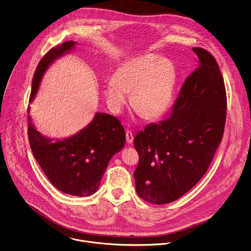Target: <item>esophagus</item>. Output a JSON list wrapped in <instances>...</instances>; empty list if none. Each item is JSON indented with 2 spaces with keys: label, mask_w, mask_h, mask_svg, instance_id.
I'll return each mask as SVG.
<instances>
[{
  "label": "esophagus",
  "mask_w": 251,
  "mask_h": 251,
  "mask_svg": "<svg viewBox=\"0 0 251 251\" xmlns=\"http://www.w3.org/2000/svg\"><path fill=\"white\" fill-rule=\"evenodd\" d=\"M126 140H127V143L129 145H131L134 141V136H133V133L130 132V131H127L126 132Z\"/></svg>",
  "instance_id": "obj_1"
}]
</instances>
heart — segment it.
Instances as JSON below:
<instances>
[{"label":"heart","instance_id":"b5f03b06","mask_svg":"<svg viewBox=\"0 0 251 251\" xmlns=\"http://www.w3.org/2000/svg\"><path fill=\"white\" fill-rule=\"evenodd\" d=\"M177 83L176 65L153 54L139 55L124 62L105 86L109 106L120 112L132 94L131 103L148 119L163 116L172 106Z\"/></svg>","mask_w":251,"mask_h":251}]
</instances>
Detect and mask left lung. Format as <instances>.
<instances>
[{
	"instance_id": "obj_1",
	"label": "left lung",
	"mask_w": 251,
	"mask_h": 251,
	"mask_svg": "<svg viewBox=\"0 0 251 251\" xmlns=\"http://www.w3.org/2000/svg\"><path fill=\"white\" fill-rule=\"evenodd\" d=\"M193 51L199 67L186 78L170 117L147 125L134 139L140 156L134 173L136 191L151 203H169L195 186L223 137V76L209 52Z\"/></svg>"
}]
</instances>
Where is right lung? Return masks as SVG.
<instances>
[{
	"label": "right lung",
	"mask_w": 251,
	"mask_h": 251,
	"mask_svg": "<svg viewBox=\"0 0 251 251\" xmlns=\"http://www.w3.org/2000/svg\"><path fill=\"white\" fill-rule=\"evenodd\" d=\"M76 45V42H66L45 55L33 77L30 102L48 69L57 59L75 50ZM28 138L35 159L51 183L62 192L78 197L90 196L98 190L110 159L124 148L126 141L120 121L104 112H96L88 125L63 139L44 136L29 114Z\"/></svg>",
	"instance_id": "right-lung-1"
}]
</instances>
